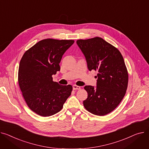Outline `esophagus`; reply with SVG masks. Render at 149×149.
<instances>
[{"label": "esophagus", "instance_id": "obj_1", "mask_svg": "<svg viewBox=\"0 0 149 149\" xmlns=\"http://www.w3.org/2000/svg\"><path fill=\"white\" fill-rule=\"evenodd\" d=\"M81 88V87L79 86H77V85H73V89L74 90H79Z\"/></svg>", "mask_w": 149, "mask_h": 149}]
</instances>
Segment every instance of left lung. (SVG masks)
I'll list each match as a JSON object with an SVG mask.
<instances>
[{
  "mask_svg": "<svg viewBox=\"0 0 149 149\" xmlns=\"http://www.w3.org/2000/svg\"><path fill=\"white\" fill-rule=\"evenodd\" d=\"M90 71L98 72L95 88L86 85L88 97L85 108L96 116H105L115 109L123 99L128 84V73L120 51L103 38L78 40Z\"/></svg>",
  "mask_w": 149,
  "mask_h": 149,
  "instance_id": "1",
  "label": "left lung"
}]
</instances>
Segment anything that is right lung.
I'll use <instances>...</instances> for the list:
<instances>
[{
  "instance_id": "1",
  "label": "right lung",
  "mask_w": 149,
  "mask_h": 149,
  "mask_svg": "<svg viewBox=\"0 0 149 149\" xmlns=\"http://www.w3.org/2000/svg\"><path fill=\"white\" fill-rule=\"evenodd\" d=\"M74 42L72 40H42L26 51L20 60V88L29 108L38 115L55 114L71 95L72 86L54 82L52 75L60 70L59 64L63 55Z\"/></svg>"
}]
</instances>
